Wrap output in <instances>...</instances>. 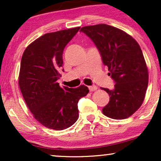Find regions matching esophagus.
<instances>
[{
	"label": "esophagus",
	"mask_w": 161,
	"mask_h": 161,
	"mask_svg": "<svg viewBox=\"0 0 161 161\" xmlns=\"http://www.w3.org/2000/svg\"><path fill=\"white\" fill-rule=\"evenodd\" d=\"M89 89L90 92H94L97 89V87L96 86H89Z\"/></svg>",
	"instance_id": "esophagus-1"
}]
</instances>
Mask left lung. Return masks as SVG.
I'll list each match as a JSON object with an SVG mask.
<instances>
[{
  "instance_id": "left-lung-1",
  "label": "left lung",
  "mask_w": 161,
  "mask_h": 161,
  "mask_svg": "<svg viewBox=\"0 0 161 161\" xmlns=\"http://www.w3.org/2000/svg\"><path fill=\"white\" fill-rule=\"evenodd\" d=\"M80 31L97 47L116 83L112 90L101 88L110 96L103 114L114 119L128 118L141 107L148 86V69L139 45L126 32L106 24L85 26Z\"/></svg>"
}]
</instances>
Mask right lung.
<instances>
[{"label": "right lung", "mask_w": 161, "mask_h": 161, "mask_svg": "<svg viewBox=\"0 0 161 161\" xmlns=\"http://www.w3.org/2000/svg\"><path fill=\"white\" fill-rule=\"evenodd\" d=\"M79 29L44 34L31 43L22 56L19 89L34 118L47 128L61 130L71 127L78 119V100L89 93L84 85L61 88L57 82L61 76L64 49Z\"/></svg>", "instance_id": "obj_1"}]
</instances>
